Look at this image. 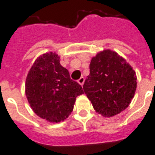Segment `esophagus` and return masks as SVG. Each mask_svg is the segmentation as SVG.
Wrapping results in <instances>:
<instances>
[{
	"label": "esophagus",
	"instance_id": "34e87169",
	"mask_svg": "<svg viewBox=\"0 0 155 155\" xmlns=\"http://www.w3.org/2000/svg\"><path fill=\"white\" fill-rule=\"evenodd\" d=\"M84 80H85L84 77H83V76H81V77L79 79V80H78V83H79L81 86H83V83H84Z\"/></svg>",
	"mask_w": 155,
	"mask_h": 155
}]
</instances>
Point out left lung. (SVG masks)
Listing matches in <instances>:
<instances>
[{"instance_id":"left-lung-1","label":"left lung","mask_w":155,"mask_h":155,"mask_svg":"<svg viewBox=\"0 0 155 155\" xmlns=\"http://www.w3.org/2000/svg\"><path fill=\"white\" fill-rule=\"evenodd\" d=\"M134 70L115 51L105 50L92 58L83 90L94 110L106 117L124 110L134 96Z\"/></svg>"}]
</instances>
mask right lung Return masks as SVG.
<instances>
[{
    "instance_id": "obj_1",
    "label": "right lung",
    "mask_w": 155,
    "mask_h": 155,
    "mask_svg": "<svg viewBox=\"0 0 155 155\" xmlns=\"http://www.w3.org/2000/svg\"><path fill=\"white\" fill-rule=\"evenodd\" d=\"M25 93L34 112L42 119L58 123L69 117L76 97L83 88L72 80L55 53H46L36 59L26 79Z\"/></svg>"
}]
</instances>
